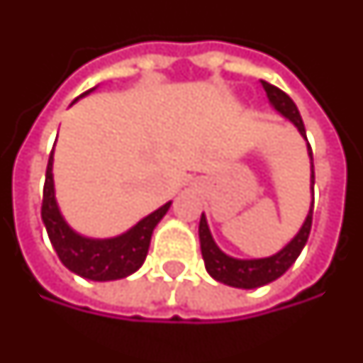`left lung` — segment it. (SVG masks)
Returning a JSON list of instances; mask_svg holds the SVG:
<instances>
[{"label": "left lung", "mask_w": 363, "mask_h": 363, "mask_svg": "<svg viewBox=\"0 0 363 363\" xmlns=\"http://www.w3.org/2000/svg\"><path fill=\"white\" fill-rule=\"evenodd\" d=\"M269 104L275 110L287 118L296 129L298 133L306 139L305 123L303 118L296 110L295 102L289 98L287 94L283 90H279L277 86L269 84V82H261ZM308 147V157H311V192H313V202L308 208V214H306L305 222L301 225V230L296 232V235L291 242L281 250V252L273 253L269 257H259V259H238L224 253L214 242V238L210 234V228H208L206 216L202 214L200 216V225H199V238H200V252H202V259L206 265V271L210 273V277H214L224 285L235 289H257L267 285L271 281L279 279L285 271L293 265L296 257L301 255L303 247H305L308 234H311V225H313V208H314V164H313V149Z\"/></svg>", "instance_id": "8db88e82"}]
</instances>
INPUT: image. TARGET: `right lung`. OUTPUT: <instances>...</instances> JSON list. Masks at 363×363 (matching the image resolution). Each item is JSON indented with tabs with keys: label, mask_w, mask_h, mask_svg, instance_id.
I'll return each mask as SVG.
<instances>
[{
	"label": "right lung",
	"mask_w": 363,
	"mask_h": 363,
	"mask_svg": "<svg viewBox=\"0 0 363 363\" xmlns=\"http://www.w3.org/2000/svg\"><path fill=\"white\" fill-rule=\"evenodd\" d=\"M92 90H88L86 94H90ZM169 208H171V202L157 208L155 212H151L149 216L139 220L133 228H129L128 232L116 238L96 240V238L78 234L67 224L57 204L55 181H52V151H50L45 186H43L40 218L47 228V234L58 259L62 261L67 269L80 277L90 279V281H116V279H123L135 273L145 261L155 225L163 220Z\"/></svg>",
	"instance_id": "1"
}]
</instances>
